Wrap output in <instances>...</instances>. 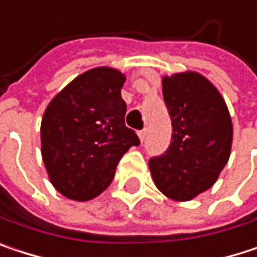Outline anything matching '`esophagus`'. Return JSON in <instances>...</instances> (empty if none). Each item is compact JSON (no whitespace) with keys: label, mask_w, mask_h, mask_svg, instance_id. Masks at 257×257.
Returning <instances> with one entry per match:
<instances>
[{"label":"esophagus","mask_w":257,"mask_h":257,"mask_svg":"<svg viewBox=\"0 0 257 257\" xmlns=\"http://www.w3.org/2000/svg\"><path fill=\"white\" fill-rule=\"evenodd\" d=\"M146 133H148V130H146V128H144V130H139V132H138V136H139L141 142H144L145 139H146Z\"/></svg>","instance_id":"34e87169"}]
</instances>
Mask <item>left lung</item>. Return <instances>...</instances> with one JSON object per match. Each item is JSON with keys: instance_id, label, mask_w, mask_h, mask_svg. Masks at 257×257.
Returning a JSON list of instances; mask_svg holds the SVG:
<instances>
[{"instance_id": "8db88e82", "label": "left lung", "mask_w": 257, "mask_h": 257, "mask_svg": "<svg viewBox=\"0 0 257 257\" xmlns=\"http://www.w3.org/2000/svg\"><path fill=\"white\" fill-rule=\"evenodd\" d=\"M163 96L172 119V144L149 160L157 188L175 201L207 191L229 160L232 121L217 88L198 72L163 78Z\"/></svg>"}]
</instances>
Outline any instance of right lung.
<instances>
[{
  "label": "right lung",
  "instance_id": "obj_1",
  "mask_svg": "<svg viewBox=\"0 0 257 257\" xmlns=\"http://www.w3.org/2000/svg\"><path fill=\"white\" fill-rule=\"evenodd\" d=\"M125 77L112 68L90 69L48 103L41 121V154L53 186L87 201L112 182L121 157L141 144L124 122Z\"/></svg>",
  "mask_w": 257,
  "mask_h": 257
}]
</instances>
